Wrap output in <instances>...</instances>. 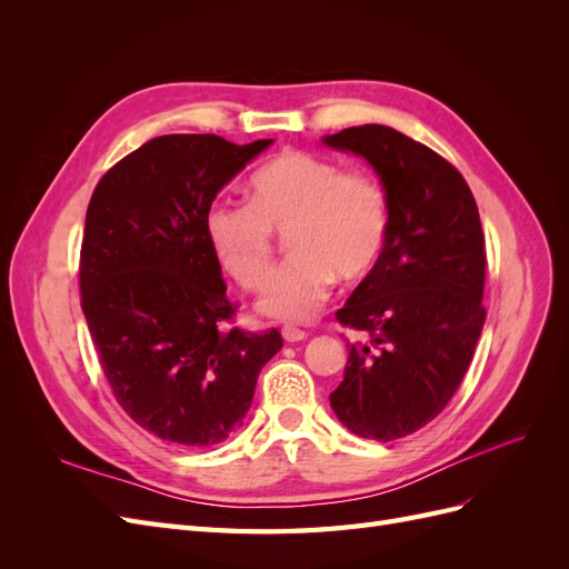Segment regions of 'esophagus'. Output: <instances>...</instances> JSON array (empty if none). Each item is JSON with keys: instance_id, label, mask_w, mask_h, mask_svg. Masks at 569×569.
Here are the masks:
<instances>
[{"instance_id": "1", "label": "esophagus", "mask_w": 569, "mask_h": 569, "mask_svg": "<svg viewBox=\"0 0 569 569\" xmlns=\"http://www.w3.org/2000/svg\"><path fill=\"white\" fill-rule=\"evenodd\" d=\"M282 337H284V341L295 343V341H303L308 335L303 330H299V327H282Z\"/></svg>"}]
</instances>
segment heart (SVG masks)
Instances as JSON below:
<instances>
[{"label":"heart","instance_id":"1","mask_svg":"<svg viewBox=\"0 0 569 569\" xmlns=\"http://www.w3.org/2000/svg\"><path fill=\"white\" fill-rule=\"evenodd\" d=\"M203 230L218 263L258 287L289 232V261L263 282L258 313L303 322L330 299L337 278L353 282L377 266L389 237V197L368 170L308 151H282L251 176L249 199H218Z\"/></svg>","mask_w":569,"mask_h":569}]
</instances>
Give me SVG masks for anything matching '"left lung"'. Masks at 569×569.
<instances>
[{"instance_id": "8db88e82", "label": "left lung", "mask_w": 569, "mask_h": 569, "mask_svg": "<svg viewBox=\"0 0 569 569\" xmlns=\"http://www.w3.org/2000/svg\"><path fill=\"white\" fill-rule=\"evenodd\" d=\"M322 142L366 159L389 197V237L337 320L349 347L330 406L349 432L393 441L432 422L470 368L487 311L485 232L468 182L437 151L387 126Z\"/></svg>"}]
</instances>
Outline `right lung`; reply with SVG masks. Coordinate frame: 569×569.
Instances as JSON below:
<instances>
[{
	"label": "right lung",
	"instance_id": "1",
	"mask_svg": "<svg viewBox=\"0 0 569 569\" xmlns=\"http://www.w3.org/2000/svg\"><path fill=\"white\" fill-rule=\"evenodd\" d=\"M272 140L153 137L99 180L80 251L82 313L116 401L153 437L226 441L253 401L258 372L282 349L278 330L242 332L206 211Z\"/></svg>",
	"mask_w": 569,
	"mask_h": 569
}]
</instances>
